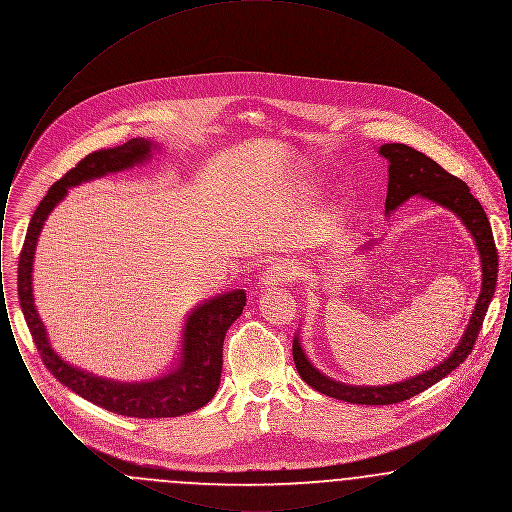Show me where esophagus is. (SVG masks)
<instances>
[{"mask_svg": "<svg viewBox=\"0 0 512 512\" xmlns=\"http://www.w3.org/2000/svg\"><path fill=\"white\" fill-rule=\"evenodd\" d=\"M297 276V270L293 267L290 261H284V259H278L274 263H270V267L263 272L261 276V286L265 290H274V288H282L286 286L288 282L295 280Z\"/></svg>", "mask_w": 512, "mask_h": 512, "instance_id": "obj_1", "label": "esophagus"}]
</instances>
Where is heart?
Here are the masks:
<instances>
[{"label": "heart", "instance_id": "b5f03b06", "mask_svg": "<svg viewBox=\"0 0 512 512\" xmlns=\"http://www.w3.org/2000/svg\"><path fill=\"white\" fill-rule=\"evenodd\" d=\"M303 190H305V195H307V197H311V195L315 194V186H311V184L303 186ZM340 215L341 207H334V209L330 211V215H328L326 224H328V226H334V224H338V222H340Z\"/></svg>", "mask_w": 512, "mask_h": 512}]
</instances>
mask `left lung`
Wrapping results in <instances>:
<instances>
[{
  "label": "left lung",
  "mask_w": 512,
  "mask_h": 512,
  "mask_svg": "<svg viewBox=\"0 0 512 512\" xmlns=\"http://www.w3.org/2000/svg\"><path fill=\"white\" fill-rule=\"evenodd\" d=\"M380 155L390 161V180H388V197H386V215L395 211L399 205H403L409 197L422 195L426 199H432L441 207L453 211L464 226L472 234L476 247L480 251V263H482V292L476 301V307L472 311L470 322L464 330L463 338L455 351L441 361L439 365L413 376L403 382L386 384V386H351L341 384L322 372H318L311 361L307 359L299 334L293 340V361L299 376L313 388L328 397L355 403V405H393L405 399H411L416 393L428 390L441 378H445L449 372H453L457 366L463 363L470 355L474 341L482 330V322L486 317L487 307L491 303V297L495 293L497 284V247L493 242V232L487 220L486 211L480 205V201L470 194V188L464 184L461 178L449 174L441 169L438 163L424 153L416 151L405 144H384L380 147Z\"/></svg>",
  "instance_id": "8db88e82"
}]
</instances>
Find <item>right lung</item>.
Listing matches in <instances>:
<instances>
[{
  "instance_id": "right-lung-1",
  "label": "right lung",
  "mask_w": 512,
  "mask_h": 512,
  "mask_svg": "<svg viewBox=\"0 0 512 512\" xmlns=\"http://www.w3.org/2000/svg\"><path fill=\"white\" fill-rule=\"evenodd\" d=\"M157 146L144 138L128 140L126 144L109 149H99L86 155L74 169L57 180L48 195L34 211L25 244L19 257V301L23 307L26 324L40 357L49 372L69 390L86 401H92L111 413L136 418H169L192 413L207 405L219 390L222 372V343L226 330L242 315L245 307L244 290L224 292L207 299L184 320L180 359L167 374L149 382H113L84 372L63 361L51 347L46 328L38 317L32 295V263L34 249L42 226L53 207L67 195L69 188L101 178L109 172L126 171L134 165L149 161L151 151Z\"/></svg>"
}]
</instances>
